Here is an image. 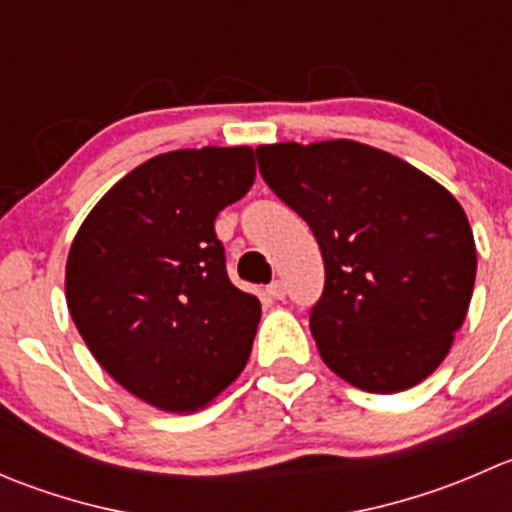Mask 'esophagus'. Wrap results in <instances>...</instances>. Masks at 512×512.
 Masks as SVG:
<instances>
[{
    "label": "esophagus",
    "mask_w": 512,
    "mask_h": 512,
    "mask_svg": "<svg viewBox=\"0 0 512 512\" xmlns=\"http://www.w3.org/2000/svg\"><path fill=\"white\" fill-rule=\"evenodd\" d=\"M267 294H270L272 299H285V294H287V287H285V282L275 280V282H272L270 287H267Z\"/></svg>",
    "instance_id": "esophagus-1"
}]
</instances>
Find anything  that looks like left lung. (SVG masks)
Wrapping results in <instances>:
<instances>
[{"label":"left lung","mask_w":512,"mask_h":512,"mask_svg":"<svg viewBox=\"0 0 512 512\" xmlns=\"http://www.w3.org/2000/svg\"><path fill=\"white\" fill-rule=\"evenodd\" d=\"M257 163L312 227L327 267L309 327L324 364L371 394L421 384L468 314L476 240L441 183L366 143H270Z\"/></svg>","instance_id":"1"}]
</instances>
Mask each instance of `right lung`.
I'll return each mask as SVG.
<instances>
[{
  "label": "right lung",
  "mask_w": 512,
  "mask_h": 512,
  "mask_svg": "<svg viewBox=\"0 0 512 512\" xmlns=\"http://www.w3.org/2000/svg\"><path fill=\"white\" fill-rule=\"evenodd\" d=\"M255 183L250 146L160 153L94 205L66 257V304L98 364L168 414L245 369L260 299L227 280L215 218Z\"/></svg>",
  "instance_id": "add662e5"
}]
</instances>
